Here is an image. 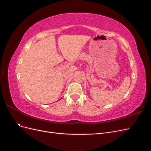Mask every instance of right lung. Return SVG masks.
<instances>
[{"label":"right lung","instance_id":"obj_1","mask_svg":"<svg viewBox=\"0 0 151 151\" xmlns=\"http://www.w3.org/2000/svg\"><path fill=\"white\" fill-rule=\"evenodd\" d=\"M59 100H60V99H59Z\"/></svg>","mask_w":151,"mask_h":151}]
</instances>
